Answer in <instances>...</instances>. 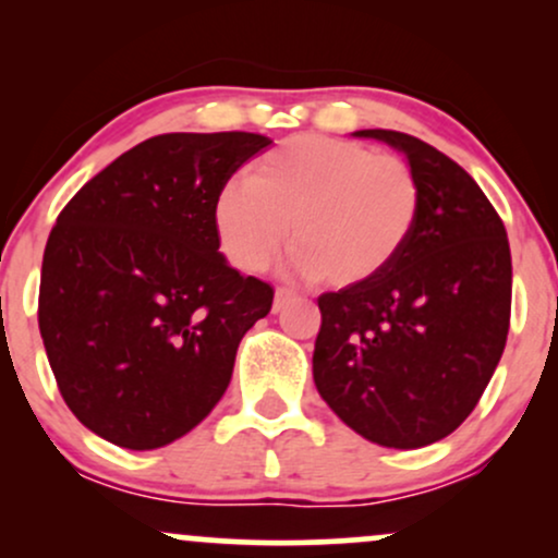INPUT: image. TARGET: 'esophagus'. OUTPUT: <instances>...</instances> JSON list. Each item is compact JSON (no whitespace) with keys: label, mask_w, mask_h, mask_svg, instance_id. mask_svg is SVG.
I'll use <instances>...</instances> for the list:
<instances>
[{"label":"esophagus","mask_w":558,"mask_h":558,"mask_svg":"<svg viewBox=\"0 0 558 558\" xmlns=\"http://www.w3.org/2000/svg\"><path fill=\"white\" fill-rule=\"evenodd\" d=\"M293 301H296V296H293L291 291H283V288H280V291H275L272 312H275V315H278V312H283L288 304H293Z\"/></svg>","instance_id":"esophagus-1"}]
</instances>
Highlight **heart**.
Wrapping results in <instances>:
<instances>
[{"mask_svg": "<svg viewBox=\"0 0 558 558\" xmlns=\"http://www.w3.org/2000/svg\"><path fill=\"white\" fill-rule=\"evenodd\" d=\"M420 204V181L401 157L345 138L293 136L220 191L215 228L241 272L265 270L288 235L299 275L354 288L403 252Z\"/></svg>", "mask_w": 558, "mask_h": 558, "instance_id": "1", "label": "heart"}]
</instances>
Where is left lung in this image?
<instances>
[{
    "label": "left lung",
    "instance_id": "obj_1",
    "mask_svg": "<svg viewBox=\"0 0 558 558\" xmlns=\"http://www.w3.org/2000/svg\"><path fill=\"white\" fill-rule=\"evenodd\" d=\"M407 157L422 204L403 252L377 278L323 293L312 375L362 438L422 448L470 417L504 354L511 252L472 175L425 141L367 128Z\"/></svg>",
    "mask_w": 558,
    "mask_h": 558
}]
</instances>
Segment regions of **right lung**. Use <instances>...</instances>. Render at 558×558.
I'll use <instances>...</instances> for the list:
<instances>
[{
  "label": "right lung",
  "mask_w": 558,
  "mask_h": 558,
  "mask_svg": "<svg viewBox=\"0 0 558 558\" xmlns=\"http://www.w3.org/2000/svg\"><path fill=\"white\" fill-rule=\"evenodd\" d=\"M272 141L259 133H165L141 141L68 202L49 233L38 330L70 412L131 451L207 417L241 338L272 288L220 254L215 204Z\"/></svg>",
  "instance_id": "obj_1"
}]
</instances>
